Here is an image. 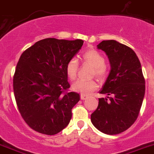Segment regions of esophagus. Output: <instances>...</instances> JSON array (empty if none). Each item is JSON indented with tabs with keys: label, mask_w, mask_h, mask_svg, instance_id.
<instances>
[{
	"label": "esophagus",
	"mask_w": 154,
	"mask_h": 154,
	"mask_svg": "<svg viewBox=\"0 0 154 154\" xmlns=\"http://www.w3.org/2000/svg\"><path fill=\"white\" fill-rule=\"evenodd\" d=\"M87 98H88L87 95H83V94H81V95H80V98H81L82 100H85V99H86Z\"/></svg>",
	"instance_id": "1"
}]
</instances>
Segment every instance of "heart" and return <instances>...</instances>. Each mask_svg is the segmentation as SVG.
I'll return each mask as SVG.
<instances>
[{"instance_id": "1", "label": "heart", "mask_w": 154, "mask_h": 154, "mask_svg": "<svg viewBox=\"0 0 154 154\" xmlns=\"http://www.w3.org/2000/svg\"><path fill=\"white\" fill-rule=\"evenodd\" d=\"M84 62L94 68V74L98 77H103L105 75L106 67L105 59L101 53L97 50L91 49L87 50L83 55ZM65 71L68 78L74 80L77 77L78 72V62L75 58L70 59L65 66ZM96 82L95 80H78L74 82L72 85V89L76 92H80L83 95H89L92 91L97 88Z\"/></svg>"}]
</instances>
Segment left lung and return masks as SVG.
<instances>
[{"label":"left lung","mask_w":154,"mask_h":154,"mask_svg":"<svg viewBox=\"0 0 154 154\" xmlns=\"http://www.w3.org/2000/svg\"><path fill=\"white\" fill-rule=\"evenodd\" d=\"M109 59L110 71L99 93L96 110L91 122L107 135H117L129 129L136 120L145 93V80L141 62L135 52L114 40L97 45Z\"/></svg>","instance_id":"left-lung-1"}]
</instances>
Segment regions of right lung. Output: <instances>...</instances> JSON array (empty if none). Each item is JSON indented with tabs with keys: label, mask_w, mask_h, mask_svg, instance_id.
I'll return each mask as SVG.
<instances>
[{
	"label": "right lung",
	"mask_w": 154,
	"mask_h": 154,
	"mask_svg": "<svg viewBox=\"0 0 154 154\" xmlns=\"http://www.w3.org/2000/svg\"><path fill=\"white\" fill-rule=\"evenodd\" d=\"M83 41L46 38L21 55L13 77L16 104L32 129L53 135L70 123L80 95L71 92L65 66L81 49Z\"/></svg>",
	"instance_id": "obj_1"
}]
</instances>
